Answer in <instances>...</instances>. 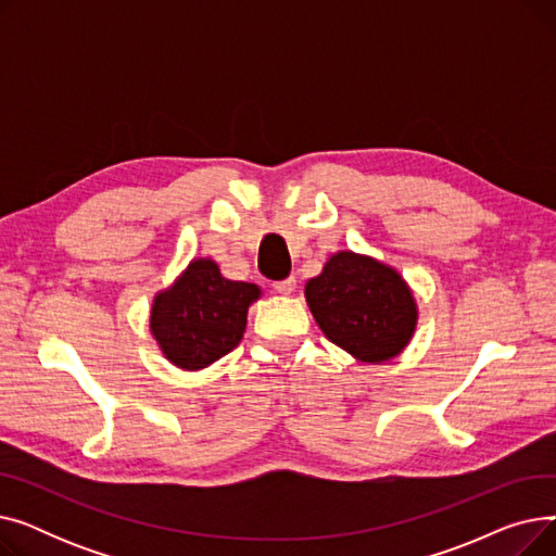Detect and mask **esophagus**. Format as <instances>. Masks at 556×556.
I'll list each match as a JSON object with an SVG mask.
<instances>
[{
    "instance_id": "obj_1",
    "label": "esophagus",
    "mask_w": 556,
    "mask_h": 556,
    "mask_svg": "<svg viewBox=\"0 0 556 556\" xmlns=\"http://www.w3.org/2000/svg\"><path fill=\"white\" fill-rule=\"evenodd\" d=\"M273 288L277 290L279 295H290L295 290V279L293 277H288V279H281V281H275L273 283Z\"/></svg>"
}]
</instances>
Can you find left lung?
Segmentation results:
<instances>
[{
    "mask_svg": "<svg viewBox=\"0 0 556 556\" xmlns=\"http://www.w3.org/2000/svg\"><path fill=\"white\" fill-rule=\"evenodd\" d=\"M304 295L323 333L361 363L396 358L417 329L410 286L386 263L356 252H336Z\"/></svg>",
    "mask_w": 556,
    "mask_h": 556,
    "instance_id": "8db88e82",
    "label": "left lung"
}]
</instances>
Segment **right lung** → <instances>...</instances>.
Instances as JSON below:
<instances>
[{
	"label": "right lung",
	"instance_id": "right-lung-1",
	"mask_svg": "<svg viewBox=\"0 0 556 556\" xmlns=\"http://www.w3.org/2000/svg\"><path fill=\"white\" fill-rule=\"evenodd\" d=\"M261 288L220 275L212 258H193L151 308V333L164 358L180 369H202L239 346L248 308Z\"/></svg>",
	"mask_w": 556,
	"mask_h": 556
}]
</instances>
